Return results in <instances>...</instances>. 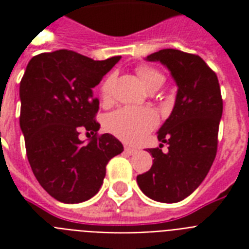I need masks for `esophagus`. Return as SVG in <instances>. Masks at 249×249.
<instances>
[{
    "label": "esophagus",
    "mask_w": 249,
    "mask_h": 249,
    "mask_svg": "<svg viewBox=\"0 0 249 249\" xmlns=\"http://www.w3.org/2000/svg\"><path fill=\"white\" fill-rule=\"evenodd\" d=\"M125 152H126L128 155H134V154H137V150H136V148L129 147V146H126V147H125Z\"/></svg>",
    "instance_id": "esophagus-1"
}]
</instances>
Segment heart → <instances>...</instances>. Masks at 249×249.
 <instances>
[{"label":"heart","mask_w":249,"mask_h":249,"mask_svg":"<svg viewBox=\"0 0 249 249\" xmlns=\"http://www.w3.org/2000/svg\"><path fill=\"white\" fill-rule=\"evenodd\" d=\"M136 72L140 80L148 90L160 88L164 83L163 73L150 66H138ZM115 75L111 73L103 80L99 91L105 101H108L112 93ZM159 123L158 113L151 108H134V107H123L115 112L109 113L106 119V128L117 138L128 143H140L147 137L152 129L156 128Z\"/></svg>","instance_id":"heart-1"}]
</instances>
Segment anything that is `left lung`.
I'll list each match as a JSON object with an SVG mask.
<instances>
[{
  "instance_id": "obj_1",
  "label": "left lung",
  "mask_w": 249,
  "mask_h": 249,
  "mask_svg": "<svg viewBox=\"0 0 249 249\" xmlns=\"http://www.w3.org/2000/svg\"><path fill=\"white\" fill-rule=\"evenodd\" d=\"M146 59L164 64L178 90L173 111L158 132L160 148H148L152 166L137 176V183L152 200L177 203L199 187L216 158L222 116L220 84L195 54L163 49ZM163 143L168 144L166 154L161 151Z\"/></svg>"
}]
</instances>
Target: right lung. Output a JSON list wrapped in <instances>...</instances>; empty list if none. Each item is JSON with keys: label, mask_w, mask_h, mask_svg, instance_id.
<instances>
[{"label": "right lung", "mask_w": 249, "mask_h": 249, "mask_svg": "<svg viewBox=\"0 0 249 249\" xmlns=\"http://www.w3.org/2000/svg\"><path fill=\"white\" fill-rule=\"evenodd\" d=\"M93 60L72 50L33 56L20 81V129L29 165L54 199L75 204L99 191L106 165L124 147L112 134L98 136L99 101L93 89L120 60ZM85 130L88 144L78 138Z\"/></svg>", "instance_id": "add662e5"}]
</instances>
